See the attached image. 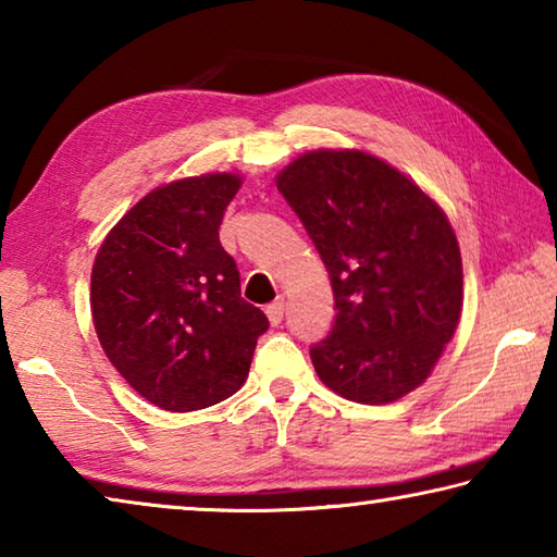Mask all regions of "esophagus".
<instances>
[{"label":"esophagus","mask_w":557,"mask_h":557,"mask_svg":"<svg viewBox=\"0 0 557 557\" xmlns=\"http://www.w3.org/2000/svg\"><path fill=\"white\" fill-rule=\"evenodd\" d=\"M265 314H268V319H270V324L272 326H277L282 319H285V299H275L272 301V305H268V309H265Z\"/></svg>","instance_id":"esophagus-1"}]
</instances>
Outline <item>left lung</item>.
<instances>
[{"label": "left lung", "instance_id": "8db88e82", "mask_svg": "<svg viewBox=\"0 0 557 557\" xmlns=\"http://www.w3.org/2000/svg\"><path fill=\"white\" fill-rule=\"evenodd\" d=\"M277 188L322 256L334 324L309 348L326 388L366 405L403 398L435 369L461 314V256L440 206L356 149L292 162Z\"/></svg>", "mask_w": 557, "mask_h": 557}]
</instances>
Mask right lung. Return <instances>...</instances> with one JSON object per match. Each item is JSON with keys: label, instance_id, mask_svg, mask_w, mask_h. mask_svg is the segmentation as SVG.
I'll use <instances>...</instances> for the list:
<instances>
[{"label": "right lung", "instance_id": "right-lung-1", "mask_svg": "<svg viewBox=\"0 0 557 557\" xmlns=\"http://www.w3.org/2000/svg\"><path fill=\"white\" fill-rule=\"evenodd\" d=\"M240 188L206 174L154 188L98 250L90 309L100 346L157 408L191 412L248 379L268 317L240 297V272L219 228Z\"/></svg>", "mask_w": 557, "mask_h": 557}]
</instances>
